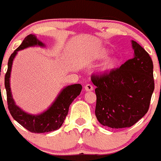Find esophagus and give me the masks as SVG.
I'll return each instance as SVG.
<instances>
[{
	"instance_id": "obj_1",
	"label": "esophagus",
	"mask_w": 161,
	"mask_h": 161,
	"mask_svg": "<svg viewBox=\"0 0 161 161\" xmlns=\"http://www.w3.org/2000/svg\"><path fill=\"white\" fill-rule=\"evenodd\" d=\"M85 90L86 92H91V91H92L93 90V87H92V85H90V84H88V85H86L85 86Z\"/></svg>"
}]
</instances>
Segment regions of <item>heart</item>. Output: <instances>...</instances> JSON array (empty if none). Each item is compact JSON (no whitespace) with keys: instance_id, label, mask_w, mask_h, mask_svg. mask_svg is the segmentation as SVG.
<instances>
[{"instance_id":"obj_1","label":"heart","mask_w":161,"mask_h":161,"mask_svg":"<svg viewBox=\"0 0 161 161\" xmlns=\"http://www.w3.org/2000/svg\"><path fill=\"white\" fill-rule=\"evenodd\" d=\"M110 54V51L107 49H103V50H99L96 54V58L102 60V59L106 58ZM118 64H119V60L115 57H112V58H109L107 59L101 65V71L104 72V73H108L117 67Z\"/></svg>"}]
</instances>
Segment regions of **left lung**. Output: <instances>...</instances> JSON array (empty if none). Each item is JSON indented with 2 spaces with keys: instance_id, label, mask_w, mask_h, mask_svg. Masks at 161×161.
<instances>
[{
  "instance_id": "8db88e82",
  "label": "left lung",
  "mask_w": 161,
  "mask_h": 161,
  "mask_svg": "<svg viewBox=\"0 0 161 161\" xmlns=\"http://www.w3.org/2000/svg\"><path fill=\"white\" fill-rule=\"evenodd\" d=\"M134 58L119 69L92 76L96 85V116L113 129L130 127L148 111L154 91L153 64L148 53L131 41Z\"/></svg>"
}]
</instances>
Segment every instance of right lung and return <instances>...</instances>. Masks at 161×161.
<instances>
[{
	"label": "right lung",
	"instance_id": "1",
	"mask_svg": "<svg viewBox=\"0 0 161 161\" xmlns=\"http://www.w3.org/2000/svg\"><path fill=\"white\" fill-rule=\"evenodd\" d=\"M31 47H45L35 35H29L24 39L21 45L11 54L8 62V70L4 77V87L7 93L8 108L13 119L31 133H47L59 129L68 114L69 108L73 100L79 96L82 86L80 84L68 85L61 90L56 99L43 112L32 114L26 112L16 104L10 88V76L13 62L18 51ZM1 91V85H0Z\"/></svg>",
	"mask_w": 161,
	"mask_h": 161
}]
</instances>
